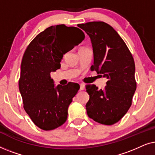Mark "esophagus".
Segmentation results:
<instances>
[{
	"label": "esophagus",
	"instance_id": "esophagus-1",
	"mask_svg": "<svg viewBox=\"0 0 155 155\" xmlns=\"http://www.w3.org/2000/svg\"><path fill=\"white\" fill-rule=\"evenodd\" d=\"M80 90H84L85 89V85L83 83H81L80 84Z\"/></svg>",
	"mask_w": 155,
	"mask_h": 155
}]
</instances>
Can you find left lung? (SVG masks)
Here are the masks:
<instances>
[{
    "mask_svg": "<svg viewBox=\"0 0 155 155\" xmlns=\"http://www.w3.org/2000/svg\"><path fill=\"white\" fill-rule=\"evenodd\" d=\"M78 27L92 42L94 64L91 70L107 79L104 90L95 84L86 87L90 95L87 114L99 124L113 125L124 117L132 104L136 90L134 59L122 38L109 25L90 22Z\"/></svg>",
    "mask_w": 155,
    "mask_h": 155,
    "instance_id": "1",
    "label": "left lung"
}]
</instances>
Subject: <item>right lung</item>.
<instances>
[{
	"mask_svg": "<svg viewBox=\"0 0 155 155\" xmlns=\"http://www.w3.org/2000/svg\"><path fill=\"white\" fill-rule=\"evenodd\" d=\"M84 39V32L78 27L51 26L39 33L25 51L19 90L25 111L42 130H54L66 121L68 109L80 85L69 82L55 87L50 73L60 68L63 55Z\"/></svg>",
	"mask_w": 155,
	"mask_h": 155,
	"instance_id": "obj_1",
	"label": "right lung"
}]
</instances>
